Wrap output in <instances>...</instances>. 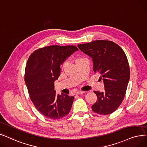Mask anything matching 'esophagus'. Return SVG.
<instances>
[{
  "label": "esophagus",
  "instance_id": "obj_1",
  "mask_svg": "<svg viewBox=\"0 0 147 147\" xmlns=\"http://www.w3.org/2000/svg\"><path fill=\"white\" fill-rule=\"evenodd\" d=\"M84 93L85 92H83V91H78V92H76V94H82Z\"/></svg>",
  "mask_w": 147,
  "mask_h": 147
}]
</instances>
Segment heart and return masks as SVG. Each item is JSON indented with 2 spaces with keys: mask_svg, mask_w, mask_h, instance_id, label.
I'll return each mask as SVG.
<instances>
[{
  "mask_svg": "<svg viewBox=\"0 0 147 147\" xmlns=\"http://www.w3.org/2000/svg\"><path fill=\"white\" fill-rule=\"evenodd\" d=\"M80 59H78V60H79ZM66 61H65V62L63 63V65H62V66H63V67H65V65H66Z\"/></svg>",
  "mask_w": 147,
  "mask_h": 147,
  "instance_id": "b5f03b06",
  "label": "heart"
}]
</instances>
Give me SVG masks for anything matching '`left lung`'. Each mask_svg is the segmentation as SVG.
<instances>
[{"label":"left lung","mask_w":147,"mask_h":147,"mask_svg":"<svg viewBox=\"0 0 147 147\" xmlns=\"http://www.w3.org/2000/svg\"><path fill=\"white\" fill-rule=\"evenodd\" d=\"M78 47L92 58L93 71L100 74L105 88L103 92H94L97 100L92 110L105 115L114 113L124 99L130 79L126 55L119 45L110 40H97Z\"/></svg>","instance_id":"8db88e82"}]
</instances>
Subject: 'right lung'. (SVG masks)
I'll return each mask as SVG.
<instances>
[{"mask_svg":"<svg viewBox=\"0 0 147 147\" xmlns=\"http://www.w3.org/2000/svg\"><path fill=\"white\" fill-rule=\"evenodd\" d=\"M78 49L73 45H51L34 51L27 61L24 81L30 98L41 114L51 120L66 116L74 96L54 90V81L60 75V65Z\"/></svg>","mask_w":147,"mask_h":147,"instance_id":"add662e5","label":"right lung"}]
</instances>
